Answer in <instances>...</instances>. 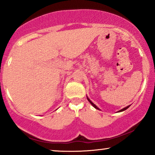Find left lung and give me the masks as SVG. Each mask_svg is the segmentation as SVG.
Listing matches in <instances>:
<instances>
[{
	"label": "left lung",
	"mask_w": 155,
	"mask_h": 155,
	"mask_svg": "<svg viewBox=\"0 0 155 155\" xmlns=\"http://www.w3.org/2000/svg\"><path fill=\"white\" fill-rule=\"evenodd\" d=\"M86 97H87V99H88V101H89V102H90V103H91V104H92V105H93V107H95V109H97V110H100L99 107L97 106L96 104H95L94 102H93L92 101V100H91L90 97H89L88 96H87V95H86ZM130 107V105H127V106L121 108V110H118V112H122V111H124V110H126V109H128V107Z\"/></svg>",
	"instance_id": "8db88e82"
}]
</instances>
